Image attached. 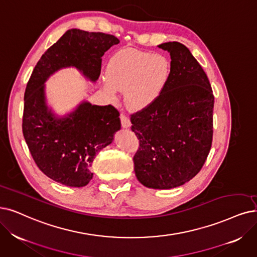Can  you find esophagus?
I'll use <instances>...</instances> for the list:
<instances>
[{"instance_id": "esophagus-1", "label": "esophagus", "mask_w": 257, "mask_h": 257, "mask_svg": "<svg viewBox=\"0 0 257 257\" xmlns=\"http://www.w3.org/2000/svg\"><path fill=\"white\" fill-rule=\"evenodd\" d=\"M120 120H121V125L122 127L127 128L131 126V120L127 116H125L124 114H121L120 115Z\"/></svg>"}]
</instances>
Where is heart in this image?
<instances>
[{"label": "heart", "mask_w": 257, "mask_h": 257, "mask_svg": "<svg viewBox=\"0 0 257 257\" xmlns=\"http://www.w3.org/2000/svg\"><path fill=\"white\" fill-rule=\"evenodd\" d=\"M170 77L171 63L166 56L124 48L108 61L105 87L109 95L125 90L126 105L142 109L159 98Z\"/></svg>", "instance_id": "1"}]
</instances>
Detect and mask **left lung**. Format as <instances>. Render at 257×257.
Here are the masks:
<instances>
[{
  "instance_id": "8db88e82",
  "label": "left lung",
  "mask_w": 257,
  "mask_h": 257,
  "mask_svg": "<svg viewBox=\"0 0 257 257\" xmlns=\"http://www.w3.org/2000/svg\"><path fill=\"white\" fill-rule=\"evenodd\" d=\"M171 56V77L159 98L131 115L139 140L134 168L148 188L172 189L203 167L212 147L214 95L210 81L188 47L159 45Z\"/></svg>"
}]
</instances>
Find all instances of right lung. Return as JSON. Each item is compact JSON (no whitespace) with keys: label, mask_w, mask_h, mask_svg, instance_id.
<instances>
[{"label":"right lung","mask_w":257,"mask_h":257,"mask_svg":"<svg viewBox=\"0 0 257 257\" xmlns=\"http://www.w3.org/2000/svg\"><path fill=\"white\" fill-rule=\"evenodd\" d=\"M119 40L104 33L69 29L38 61L24 94L22 131L30 154L47 177L68 187H84L93 178L91 164L97 154L120 130V114L110 104L81 103L64 118L48 109L44 82L62 67L75 66L96 81L102 56Z\"/></svg>","instance_id":"1"}]
</instances>
